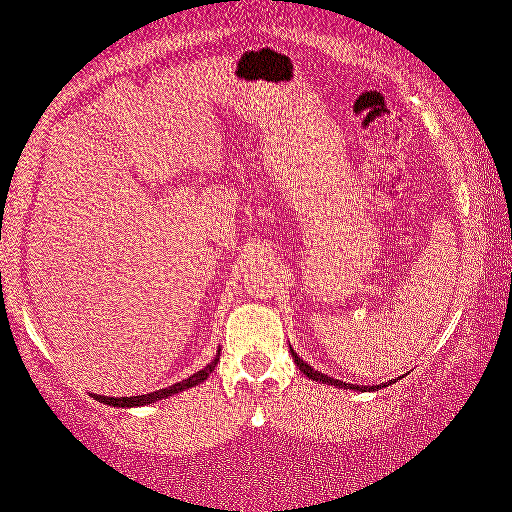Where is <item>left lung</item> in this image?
<instances>
[{"instance_id": "8db88e82", "label": "left lung", "mask_w": 512, "mask_h": 512, "mask_svg": "<svg viewBox=\"0 0 512 512\" xmlns=\"http://www.w3.org/2000/svg\"><path fill=\"white\" fill-rule=\"evenodd\" d=\"M292 358H295V363H297V367L301 372H304L308 379H313V381H322V383H331V385H338V388H349V390H379V388H383V385H365V388H360V385H351V383H342V381H338V379H331V376H326V374H322V372H315L311 365L308 363H304V360H301L295 351H292ZM397 381V379H395Z\"/></svg>"}]
</instances>
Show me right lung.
I'll return each instance as SVG.
<instances>
[{
    "label": "right lung",
    "mask_w": 512,
    "mask_h": 512,
    "mask_svg": "<svg viewBox=\"0 0 512 512\" xmlns=\"http://www.w3.org/2000/svg\"><path fill=\"white\" fill-rule=\"evenodd\" d=\"M217 360H220V358H215L211 365H206V367H204V370H199L197 374H192L190 379H186V381H179V383H174V385H170V388H163V390L149 392V395H138V397H102V395L97 397V395H95V399H97V401H102V404H108V406H120V408L152 404V401L165 399V397H172L174 392L188 390V388H192V385H197V383H201V381H206V379H208V374H211V372L215 370Z\"/></svg>",
    "instance_id": "1"
}]
</instances>
